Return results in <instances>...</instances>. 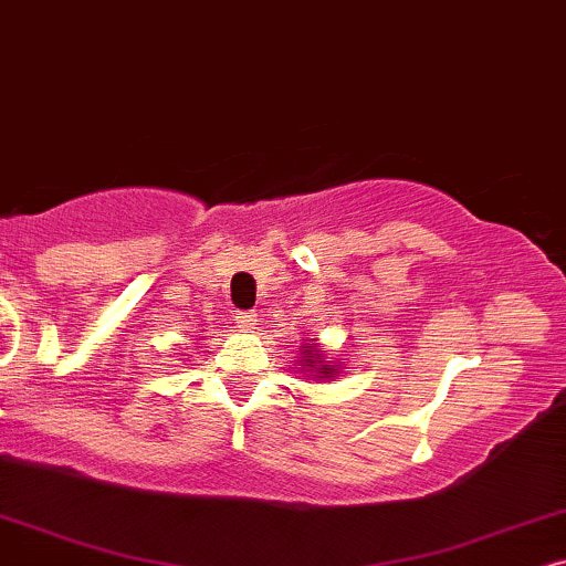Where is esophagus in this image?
Returning <instances> with one entry per match:
<instances>
[{
  "instance_id": "34e87169",
  "label": "esophagus",
  "mask_w": 566,
  "mask_h": 566,
  "mask_svg": "<svg viewBox=\"0 0 566 566\" xmlns=\"http://www.w3.org/2000/svg\"><path fill=\"white\" fill-rule=\"evenodd\" d=\"M235 323H238V328L253 331L255 326H259V313H255V311H238Z\"/></svg>"
}]
</instances>
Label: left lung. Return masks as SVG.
Masks as SVG:
<instances>
[{
    "label": "left lung",
    "instance_id": "obj_1",
    "mask_svg": "<svg viewBox=\"0 0 566 566\" xmlns=\"http://www.w3.org/2000/svg\"><path fill=\"white\" fill-rule=\"evenodd\" d=\"M303 349H305V357L300 359V365H303L305 370H313L315 378H334L338 370L336 365H323V357L315 346H303Z\"/></svg>",
    "mask_w": 566,
    "mask_h": 566
}]
</instances>
